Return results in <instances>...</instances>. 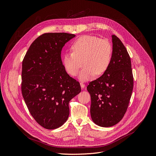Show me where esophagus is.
Here are the masks:
<instances>
[{
	"label": "esophagus",
	"instance_id": "esophagus-1",
	"mask_svg": "<svg viewBox=\"0 0 156 156\" xmlns=\"http://www.w3.org/2000/svg\"><path fill=\"white\" fill-rule=\"evenodd\" d=\"M80 87H81V88H82V89L84 88H85V84H84V83H82V82H80Z\"/></svg>",
	"mask_w": 156,
	"mask_h": 156
}]
</instances>
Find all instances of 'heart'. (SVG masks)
<instances>
[{"label": "heart", "instance_id": "obj_1", "mask_svg": "<svg viewBox=\"0 0 156 156\" xmlns=\"http://www.w3.org/2000/svg\"><path fill=\"white\" fill-rule=\"evenodd\" d=\"M73 53L66 52L63 56L65 71L75 76L80 68L78 79L85 82L92 79L95 74L103 75L108 69L112 59V48L106 40L93 36H83L77 39L71 47Z\"/></svg>", "mask_w": 156, "mask_h": 156}]
</instances>
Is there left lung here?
<instances>
[{"label": "left lung", "instance_id": "8db88e82", "mask_svg": "<svg viewBox=\"0 0 156 156\" xmlns=\"http://www.w3.org/2000/svg\"><path fill=\"white\" fill-rule=\"evenodd\" d=\"M112 56L108 70L89 83L90 114L97 125L112 127L119 123L126 112L132 96L133 77L131 60L125 46L112 35Z\"/></svg>", "mask_w": 156, "mask_h": 156}]
</instances>
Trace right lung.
<instances>
[{
  "label": "right lung",
  "instance_id": "obj_1",
  "mask_svg": "<svg viewBox=\"0 0 156 156\" xmlns=\"http://www.w3.org/2000/svg\"><path fill=\"white\" fill-rule=\"evenodd\" d=\"M75 36L44 34L30 45L23 61V98L31 115L46 129L63 125L69 115V101L81 91L79 82L65 71L61 58L62 48Z\"/></svg>",
  "mask_w": 156,
  "mask_h": 156
}]
</instances>
